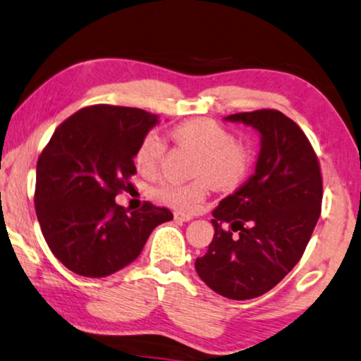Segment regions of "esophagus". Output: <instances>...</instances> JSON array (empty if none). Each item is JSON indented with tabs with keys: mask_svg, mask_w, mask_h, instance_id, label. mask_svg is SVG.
Wrapping results in <instances>:
<instances>
[{
	"mask_svg": "<svg viewBox=\"0 0 361 361\" xmlns=\"http://www.w3.org/2000/svg\"><path fill=\"white\" fill-rule=\"evenodd\" d=\"M173 219H176L177 222H188L192 219V216L184 214V212H173Z\"/></svg>",
	"mask_w": 361,
	"mask_h": 361,
	"instance_id": "obj_1",
	"label": "esophagus"
}]
</instances>
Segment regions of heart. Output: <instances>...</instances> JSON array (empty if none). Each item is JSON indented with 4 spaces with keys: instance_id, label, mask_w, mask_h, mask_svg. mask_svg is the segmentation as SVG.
<instances>
[{
    "instance_id": "obj_1",
    "label": "heart",
    "mask_w": 361,
    "mask_h": 361,
    "mask_svg": "<svg viewBox=\"0 0 361 361\" xmlns=\"http://www.w3.org/2000/svg\"><path fill=\"white\" fill-rule=\"evenodd\" d=\"M177 145L195 154L194 180H166L152 190L157 201L180 212H194L207 197L211 185L221 190L238 188L246 179L252 164L249 147L234 139V133L211 118H190L177 123L169 132ZM166 154V142L155 132L142 137L135 150V166L144 176L159 171Z\"/></svg>"
}]
</instances>
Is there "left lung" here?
<instances>
[{"label":"left lung","instance_id":"8db88e82","mask_svg":"<svg viewBox=\"0 0 361 361\" xmlns=\"http://www.w3.org/2000/svg\"><path fill=\"white\" fill-rule=\"evenodd\" d=\"M261 133L256 171L212 211L216 233L195 259L199 278L217 295L251 300L298 264L322 214L317 152L296 122L273 109L226 117Z\"/></svg>","mask_w":361,"mask_h":361}]
</instances>
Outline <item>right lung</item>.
Masks as SVG:
<instances>
[{
  "instance_id": "1",
  "label": "right lung",
  "mask_w": 361,
  "mask_h": 361,
  "mask_svg": "<svg viewBox=\"0 0 361 361\" xmlns=\"http://www.w3.org/2000/svg\"><path fill=\"white\" fill-rule=\"evenodd\" d=\"M157 115L90 105L61 122L37 164L35 209L43 238L73 273L105 278L135 261L172 212L145 202L128 212L115 195L130 188L133 157Z\"/></svg>"
}]
</instances>
